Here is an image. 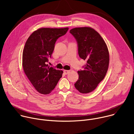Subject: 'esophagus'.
<instances>
[{"mask_svg": "<svg viewBox=\"0 0 134 134\" xmlns=\"http://www.w3.org/2000/svg\"><path fill=\"white\" fill-rule=\"evenodd\" d=\"M70 72V70H64V73L65 75H67Z\"/></svg>", "mask_w": 134, "mask_h": 134, "instance_id": "esophagus-1", "label": "esophagus"}]
</instances>
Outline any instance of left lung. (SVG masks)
I'll return each mask as SVG.
<instances>
[{"instance_id": "obj_1", "label": "left lung", "mask_w": 134, "mask_h": 134, "mask_svg": "<svg viewBox=\"0 0 134 134\" xmlns=\"http://www.w3.org/2000/svg\"><path fill=\"white\" fill-rule=\"evenodd\" d=\"M70 33L77 42L80 57L86 61L84 69L77 71L79 78L75 87L81 93H88L96 88L107 72L108 49L100 34L90 27L74 28Z\"/></svg>"}]
</instances>
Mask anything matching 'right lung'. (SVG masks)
<instances>
[{
  "mask_svg": "<svg viewBox=\"0 0 134 134\" xmlns=\"http://www.w3.org/2000/svg\"><path fill=\"white\" fill-rule=\"evenodd\" d=\"M68 30L66 28H40L27 39L23 51L24 71L37 91L48 94L55 88L63 71L47 64L58 38Z\"/></svg>",
  "mask_w": 134,
  "mask_h": 134,
  "instance_id": "right-lung-1",
  "label": "right lung"
}]
</instances>
